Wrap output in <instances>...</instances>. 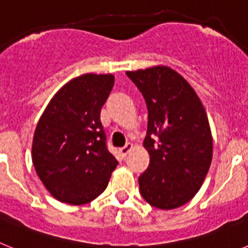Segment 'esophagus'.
<instances>
[{"label":"esophagus","mask_w":248,"mask_h":248,"mask_svg":"<svg viewBox=\"0 0 248 248\" xmlns=\"http://www.w3.org/2000/svg\"><path fill=\"white\" fill-rule=\"evenodd\" d=\"M133 148H134V145H133V144L126 143L125 146H123V148L120 149V153L123 154V156H126V155L129 154V151H130Z\"/></svg>","instance_id":"obj_1"}]
</instances>
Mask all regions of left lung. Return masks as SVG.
<instances>
[{
  "instance_id": "left-lung-1",
  "label": "left lung",
  "mask_w": 248,
  "mask_h": 248,
  "mask_svg": "<svg viewBox=\"0 0 248 248\" xmlns=\"http://www.w3.org/2000/svg\"><path fill=\"white\" fill-rule=\"evenodd\" d=\"M148 107L144 148L150 155L139 176L140 194L151 206L172 210L200 190L212 160V135L194 88L165 65L126 72Z\"/></svg>"
}]
</instances>
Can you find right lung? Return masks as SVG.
Wrapping results in <instances>:
<instances>
[{
  "instance_id": "add662e5",
  "label": "right lung",
  "mask_w": 248,
  "mask_h": 248,
  "mask_svg": "<svg viewBox=\"0 0 248 248\" xmlns=\"http://www.w3.org/2000/svg\"><path fill=\"white\" fill-rule=\"evenodd\" d=\"M113 85V74L76 77L54 94L39 118L32 161L46 189L61 202H91L104 191L117 168L100 123Z\"/></svg>"
}]
</instances>
